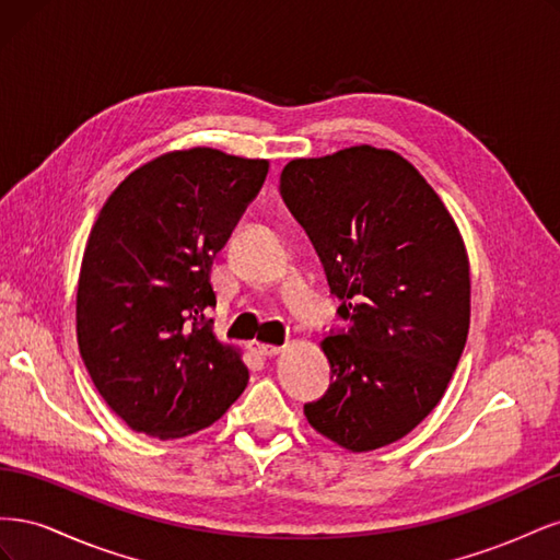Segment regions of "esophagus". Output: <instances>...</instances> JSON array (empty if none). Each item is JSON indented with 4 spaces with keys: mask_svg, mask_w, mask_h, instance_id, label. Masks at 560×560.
<instances>
[{
    "mask_svg": "<svg viewBox=\"0 0 560 560\" xmlns=\"http://www.w3.org/2000/svg\"><path fill=\"white\" fill-rule=\"evenodd\" d=\"M249 348L257 352V354H264V358H273V354L282 352L280 346H273V343H261V341H252Z\"/></svg>",
    "mask_w": 560,
    "mask_h": 560,
    "instance_id": "34e87169",
    "label": "esophagus"
}]
</instances>
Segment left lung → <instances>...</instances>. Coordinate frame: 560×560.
<instances>
[{
  "instance_id": "1",
  "label": "left lung",
  "mask_w": 560,
  "mask_h": 560,
  "mask_svg": "<svg viewBox=\"0 0 560 560\" xmlns=\"http://www.w3.org/2000/svg\"><path fill=\"white\" fill-rule=\"evenodd\" d=\"M280 194L325 266L338 315L311 425L352 453L409 434L444 397L469 331V259L451 212L416 167L369 144L294 159Z\"/></svg>"
}]
</instances>
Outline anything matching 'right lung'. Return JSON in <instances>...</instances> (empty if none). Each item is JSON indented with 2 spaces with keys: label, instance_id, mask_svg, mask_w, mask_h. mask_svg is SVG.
I'll return each instance as SVG.
<instances>
[{
  "label": "right lung",
  "instance_id": "right-lung-1",
  "mask_svg": "<svg viewBox=\"0 0 560 560\" xmlns=\"http://www.w3.org/2000/svg\"><path fill=\"white\" fill-rule=\"evenodd\" d=\"M268 161L194 147L140 165L100 210L83 252L77 341L97 393L135 432L189 436L243 395L247 366L206 311L210 270Z\"/></svg>",
  "mask_w": 560,
  "mask_h": 560
}]
</instances>
